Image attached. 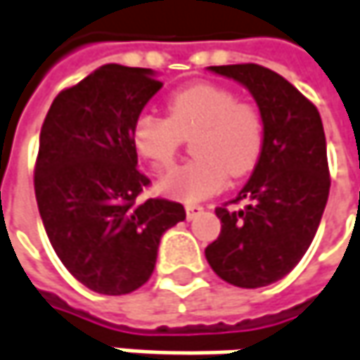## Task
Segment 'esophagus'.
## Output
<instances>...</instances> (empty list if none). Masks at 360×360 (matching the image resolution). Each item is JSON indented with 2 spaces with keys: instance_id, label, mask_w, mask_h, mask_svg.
I'll use <instances>...</instances> for the list:
<instances>
[{
  "instance_id": "34e87169",
  "label": "esophagus",
  "mask_w": 360,
  "mask_h": 360,
  "mask_svg": "<svg viewBox=\"0 0 360 360\" xmlns=\"http://www.w3.org/2000/svg\"><path fill=\"white\" fill-rule=\"evenodd\" d=\"M201 212H203V207H201V205H195V203H187V205H185L187 220H193V218H198Z\"/></svg>"
}]
</instances>
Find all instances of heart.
Listing matches in <instances>:
<instances>
[{
    "label": "heart",
    "mask_w": 360,
    "mask_h": 360,
    "mask_svg": "<svg viewBox=\"0 0 360 360\" xmlns=\"http://www.w3.org/2000/svg\"><path fill=\"white\" fill-rule=\"evenodd\" d=\"M162 117L138 114L132 124L136 153L155 169H167L187 138L195 159L169 171L159 183L167 195L185 201L216 193L230 177L248 175L263 155L264 117L255 103L238 101L228 87L195 83L175 91Z\"/></svg>",
    "instance_id": "heart-1"
}]
</instances>
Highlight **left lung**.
Masks as SVG:
<instances>
[{
    "label": "left lung",
    "mask_w": 360,
    "mask_h": 360,
    "mask_svg": "<svg viewBox=\"0 0 360 360\" xmlns=\"http://www.w3.org/2000/svg\"><path fill=\"white\" fill-rule=\"evenodd\" d=\"M252 94L264 117L263 155L238 198L216 207L220 236L205 259L226 283L244 289L279 281L316 236L330 191L326 136L318 108L287 79L255 65L210 67Z\"/></svg>",
    "instance_id": "left-lung-1"
}]
</instances>
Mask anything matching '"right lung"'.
I'll return each mask as SVG.
<instances>
[{
    "label": "right lung",
    "instance_id": "obj_1",
    "mask_svg": "<svg viewBox=\"0 0 360 360\" xmlns=\"http://www.w3.org/2000/svg\"><path fill=\"white\" fill-rule=\"evenodd\" d=\"M162 87L150 69L103 65L54 97L34 167L38 212L79 283L124 295L153 275L160 236L185 220L177 201H140L132 124Z\"/></svg>",
    "mask_w": 360,
    "mask_h": 360
}]
</instances>
